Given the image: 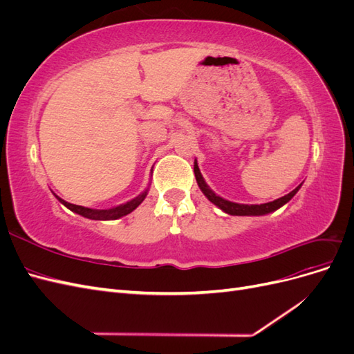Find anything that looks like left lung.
Here are the masks:
<instances>
[{"label":"left lung","instance_id":"left-lung-1","mask_svg":"<svg viewBox=\"0 0 354 354\" xmlns=\"http://www.w3.org/2000/svg\"><path fill=\"white\" fill-rule=\"evenodd\" d=\"M194 171H195V177H196L199 189L202 190V194L205 195L208 198V201H211L214 205H217L221 211H224L226 214H230V216H266V214L273 212L276 209H279L281 207H283L286 202H289L294 198V195L299 190V187H301V185H299L292 192H289L288 195L276 199V201H272V202L260 203V205H246V203L230 202V201L214 194V192L209 189V186L205 183V180H203L196 160H195Z\"/></svg>","mask_w":354,"mask_h":354}]
</instances>
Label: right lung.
<instances>
[{
	"instance_id": "1",
	"label": "right lung",
	"mask_w": 354,
	"mask_h": 354,
	"mask_svg": "<svg viewBox=\"0 0 354 354\" xmlns=\"http://www.w3.org/2000/svg\"><path fill=\"white\" fill-rule=\"evenodd\" d=\"M146 195H147V189L145 192H142V194L138 195V196H136L134 199L128 201L127 203H122V205L109 208V209L85 208V207L75 205V203H69L66 201H63L59 196H56V198L60 201V203H63V205H65L66 208H69L72 212H77V214H80V216H82L85 218H90V220H116V218H121V217L127 216V214L133 212L145 201Z\"/></svg>"
}]
</instances>
